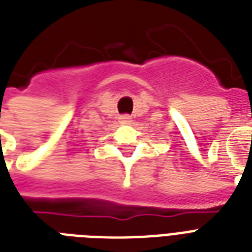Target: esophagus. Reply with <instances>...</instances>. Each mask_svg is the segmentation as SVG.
Returning a JSON list of instances; mask_svg holds the SVG:
<instances>
[{"instance_id":"obj_1","label":"esophagus","mask_w":252,"mask_h":252,"mask_svg":"<svg viewBox=\"0 0 252 252\" xmlns=\"http://www.w3.org/2000/svg\"><path fill=\"white\" fill-rule=\"evenodd\" d=\"M132 123V118L129 115H122L120 116V124H130Z\"/></svg>"}]
</instances>
